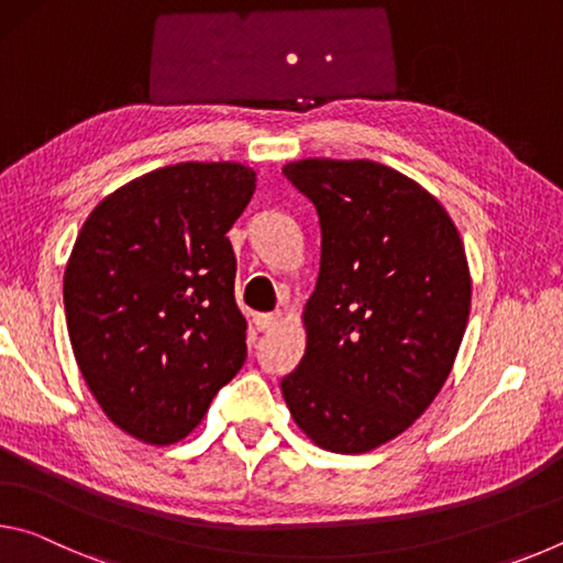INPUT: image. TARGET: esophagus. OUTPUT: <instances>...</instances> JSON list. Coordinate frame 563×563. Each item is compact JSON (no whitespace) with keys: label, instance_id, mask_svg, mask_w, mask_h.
I'll return each instance as SVG.
<instances>
[{"label":"esophagus","instance_id":"34e87169","mask_svg":"<svg viewBox=\"0 0 563 563\" xmlns=\"http://www.w3.org/2000/svg\"><path fill=\"white\" fill-rule=\"evenodd\" d=\"M280 322V312H261V316H255V328L261 332L275 328Z\"/></svg>","mask_w":563,"mask_h":563}]
</instances>
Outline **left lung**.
Returning a JSON list of instances; mask_svg holds the SVG:
<instances>
[{
	"label": "left lung",
	"mask_w": 563,
	"mask_h": 563,
	"mask_svg": "<svg viewBox=\"0 0 563 563\" xmlns=\"http://www.w3.org/2000/svg\"><path fill=\"white\" fill-rule=\"evenodd\" d=\"M283 174L316 206L322 235L285 405L322 450L369 452L450 377L472 300L462 238L434 196L375 161L305 158Z\"/></svg>",
	"instance_id": "8db88e82"
}]
</instances>
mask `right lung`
Instances as JSON below:
<instances>
[{"mask_svg":"<svg viewBox=\"0 0 563 563\" xmlns=\"http://www.w3.org/2000/svg\"><path fill=\"white\" fill-rule=\"evenodd\" d=\"M253 190L241 164L166 166L103 198L76 238L64 273L74 357L107 417L141 442L184 440L243 367L225 233Z\"/></svg>","mask_w":563,"mask_h":563,"instance_id":"obj_1","label":"right lung"}]
</instances>
